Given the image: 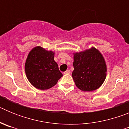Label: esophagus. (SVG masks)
<instances>
[{"label":"esophagus","instance_id":"obj_1","mask_svg":"<svg viewBox=\"0 0 129 129\" xmlns=\"http://www.w3.org/2000/svg\"><path fill=\"white\" fill-rule=\"evenodd\" d=\"M70 72H70V70H67V71H65L64 72V74H70Z\"/></svg>","mask_w":129,"mask_h":129}]
</instances>
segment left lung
I'll use <instances>...</instances> for the list:
<instances>
[{
  "mask_svg": "<svg viewBox=\"0 0 129 129\" xmlns=\"http://www.w3.org/2000/svg\"><path fill=\"white\" fill-rule=\"evenodd\" d=\"M73 79L81 90L90 92L98 89L107 76V66L103 55L95 48L74 53Z\"/></svg>",
  "mask_w": 129,
  "mask_h": 129,
  "instance_id": "left-lung-1",
  "label": "left lung"
}]
</instances>
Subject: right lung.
Listing matches in <instances>:
<instances>
[{
  "label": "right lung",
  "mask_w": 129,
  "mask_h": 129,
  "mask_svg": "<svg viewBox=\"0 0 129 129\" xmlns=\"http://www.w3.org/2000/svg\"><path fill=\"white\" fill-rule=\"evenodd\" d=\"M25 72L31 84L39 90L50 88L62 76L54 61V53L41 46L35 47L29 53L25 63Z\"/></svg>",
  "instance_id": "obj_1"
}]
</instances>
